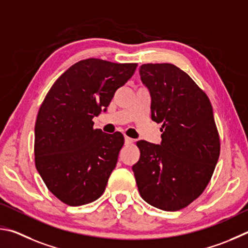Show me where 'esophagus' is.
I'll list each match as a JSON object with an SVG mask.
<instances>
[{"mask_svg":"<svg viewBox=\"0 0 248 248\" xmlns=\"http://www.w3.org/2000/svg\"><path fill=\"white\" fill-rule=\"evenodd\" d=\"M133 141H134V140H132L131 137L125 136V144H126V145H129V144H132Z\"/></svg>","mask_w":248,"mask_h":248,"instance_id":"1","label":"esophagus"}]
</instances>
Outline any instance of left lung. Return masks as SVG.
<instances>
[{"label": "left lung", "instance_id": "obj_1", "mask_svg": "<svg viewBox=\"0 0 248 248\" xmlns=\"http://www.w3.org/2000/svg\"><path fill=\"white\" fill-rule=\"evenodd\" d=\"M140 79L151 97V119L162 124L160 145L137 141L133 166L138 190L149 205L181 210L201 196L220 155V140L207 94L175 65L142 64Z\"/></svg>", "mask_w": 248, "mask_h": 248}]
</instances>
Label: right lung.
I'll return each instance as SVG.
<instances>
[{
	"instance_id": "add662e5",
	"label": "right lung",
	"mask_w": 248,
	"mask_h": 248,
	"mask_svg": "<svg viewBox=\"0 0 248 248\" xmlns=\"http://www.w3.org/2000/svg\"><path fill=\"white\" fill-rule=\"evenodd\" d=\"M136 63L87 59L72 65L51 87L34 125V163L47 189L68 206L103 194L124 145L120 132L93 128Z\"/></svg>"
}]
</instances>
